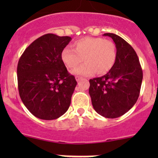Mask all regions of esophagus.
Returning <instances> with one entry per match:
<instances>
[{
  "mask_svg": "<svg viewBox=\"0 0 158 158\" xmlns=\"http://www.w3.org/2000/svg\"><path fill=\"white\" fill-rule=\"evenodd\" d=\"M83 78L81 77H76V80L77 81H81Z\"/></svg>",
  "mask_w": 158,
  "mask_h": 158,
  "instance_id": "esophagus-1",
  "label": "esophagus"
}]
</instances>
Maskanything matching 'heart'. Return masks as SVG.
Wrapping results in <instances>:
<instances>
[{"mask_svg": "<svg viewBox=\"0 0 158 158\" xmlns=\"http://www.w3.org/2000/svg\"><path fill=\"white\" fill-rule=\"evenodd\" d=\"M73 50L65 48L61 53L62 62L69 69H74L72 73L77 76H91L95 73L104 75L111 70L117 59L116 46L111 40L100 37H85L73 44Z\"/></svg>", "mask_w": 158, "mask_h": 158, "instance_id": "1", "label": "heart"}]
</instances>
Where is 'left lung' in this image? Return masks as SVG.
Returning a JSON list of instances; mask_svg holds the SVG:
<instances>
[{"mask_svg":"<svg viewBox=\"0 0 158 158\" xmlns=\"http://www.w3.org/2000/svg\"><path fill=\"white\" fill-rule=\"evenodd\" d=\"M116 46L117 59L107 74L89 80V93L96 112L108 118L120 117L139 98L142 70L136 52L127 42L113 33H105Z\"/></svg>","mask_w":158,"mask_h":158,"instance_id":"8db88e82","label":"left lung"}]
</instances>
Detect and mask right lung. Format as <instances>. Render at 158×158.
<instances>
[{"instance_id":"obj_1","label":"right lung","mask_w":158,"mask_h":158,"mask_svg":"<svg viewBox=\"0 0 158 158\" xmlns=\"http://www.w3.org/2000/svg\"><path fill=\"white\" fill-rule=\"evenodd\" d=\"M69 36L47 34L26 48L17 65L19 96L37 118L52 120L66 112L77 85L61 59Z\"/></svg>"}]
</instances>
